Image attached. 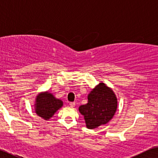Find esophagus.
<instances>
[{
    "label": "esophagus",
    "instance_id": "34e87169",
    "mask_svg": "<svg viewBox=\"0 0 158 158\" xmlns=\"http://www.w3.org/2000/svg\"><path fill=\"white\" fill-rule=\"evenodd\" d=\"M75 105H76V103L74 102H70V103H69V106H70L71 107H74Z\"/></svg>",
    "mask_w": 158,
    "mask_h": 158
}]
</instances>
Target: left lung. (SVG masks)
<instances>
[{
    "label": "left lung",
    "instance_id": "left-lung-1",
    "mask_svg": "<svg viewBox=\"0 0 158 158\" xmlns=\"http://www.w3.org/2000/svg\"><path fill=\"white\" fill-rule=\"evenodd\" d=\"M88 102L79 108L85 118L86 127L93 129L106 124L117 110V98L112 89L106 84L100 83L88 94Z\"/></svg>",
    "mask_w": 158,
    "mask_h": 158
}]
</instances>
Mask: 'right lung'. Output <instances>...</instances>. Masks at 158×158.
<instances>
[{
    "instance_id": "1",
    "label": "right lung",
    "mask_w": 158,
    "mask_h": 158,
    "mask_svg": "<svg viewBox=\"0 0 158 158\" xmlns=\"http://www.w3.org/2000/svg\"><path fill=\"white\" fill-rule=\"evenodd\" d=\"M35 106L37 115L48 120L63 106V101L55 98L49 92H41L36 97Z\"/></svg>"
}]
</instances>
